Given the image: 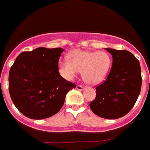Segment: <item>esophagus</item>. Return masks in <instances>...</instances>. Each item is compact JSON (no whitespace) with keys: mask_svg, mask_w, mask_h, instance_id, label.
Instances as JSON below:
<instances>
[{"mask_svg":"<svg viewBox=\"0 0 150 150\" xmlns=\"http://www.w3.org/2000/svg\"><path fill=\"white\" fill-rule=\"evenodd\" d=\"M76 88H77L78 90H79V91H81V90H83V89L85 88V87L82 86V85H77V86H76Z\"/></svg>","mask_w":150,"mask_h":150,"instance_id":"esophagus-1","label":"esophagus"}]
</instances>
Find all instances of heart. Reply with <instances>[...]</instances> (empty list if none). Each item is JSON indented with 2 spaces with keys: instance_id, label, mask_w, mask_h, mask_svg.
Here are the masks:
<instances>
[{
  "instance_id": "heart-1",
  "label": "heart",
  "mask_w": 150,
  "mask_h": 150,
  "mask_svg": "<svg viewBox=\"0 0 150 150\" xmlns=\"http://www.w3.org/2000/svg\"><path fill=\"white\" fill-rule=\"evenodd\" d=\"M59 62V71L66 80H72L80 71L88 84H98L104 80L110 70L111 59L106 52L75 50Z\"/></svg>"
}]
</instances>
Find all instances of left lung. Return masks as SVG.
Here are the masks:
<instances>
[{"label":"left lung","mask_w":150,"mask_h":150,"mask_svg":"<svg viewBox=\"0 0 150 150\" xmlns=\"http://www.w3.org/2000/svg\"><path fill=\"white\" fill-rule=\"evenodd\" d=\"M113 57L106 80L96 87V98L90 103L94 114L105 119H117L134 106L142 85L140 64L127 50L106 48Z\"/></svg>","instance_id":"left-lung-1"}]
</instances>
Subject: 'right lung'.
Returning a JSON list of instances; mask_svg holds the SVG:
<instances>
[{
	"label": "right lung",
	"instance_id": "right-lung-1",
	"mask_svg": "<svg viewBox=\"0 0 150 150\" xmlns=\"http://www.w3.org/2000/svg\"><path fill=\"white\" fill-rule=\"evenodd\" d=\"M62 48L40 47L23 52L9 72V93L15 107L26 117L41 120L59 111L66 94L76 85L59 72Z\"/></svg>",
	"mask_w": 150,
	"mask_h": 150
}]
</instances>
